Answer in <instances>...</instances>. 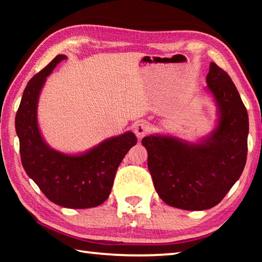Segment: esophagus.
Returning a JSON list of instances; mask_svg holds the SVG:
<instances>
[{
    "instance_id": "34e87169",
    "label": "esophagus",
    "mask_w": 262,
    "mask_h": 262,
    "mask_svg": "<svg viewBox=\"0 0 262 262\" xmlns=\"http://www.w3.org/2000/svg\"><path fill=\"white\" fill-rule=\"evenodd\" d=\"M150 129H151V127H150L149 123L147 121H143V120L136 122L134 126V132L139 139H142V137L147 135L150 132Z\"/></svg>"
}]
</instances>
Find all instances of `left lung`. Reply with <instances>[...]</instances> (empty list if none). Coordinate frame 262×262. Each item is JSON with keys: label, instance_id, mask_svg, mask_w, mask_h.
I'll return each instance as SVG.
<instances>
[{"label": "left lung", "instance_id": "obj_1", "mask_svg": "<svg viewBox=\"0 0 262 262\" xmlns=\"http://www.w3.org/2000/svg\"><path fill=\"white\" fill-rule=\"evenodd\" d=\"M207 83L220 112L219 125L209 137L198 144L161 135L142 140L159 198L185 210L219 205L246 164L248 115L237 88L214 62Z\"/></svg>", "mask_w": 262, "mask_h": 262}]
</instances>
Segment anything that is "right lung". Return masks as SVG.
<instances>
[{"instance_id": "add662e5", "label": "right lung", "mask_w": 262, "mask_h": 262, "mask_svg": "<svg viewBox=\"0 0 262 262\" xmlns=\"http://www.w3.org/2000/svg\"><path fill=\"white\" fill-rule=\"evenodd\" d=\"M64 59V55L55 56L30 79L17 111L15 126L21 164L30 178L55 205L84 209L107 200L118 166L137 139L127 132L78 156H69L48 147L37 122L38 99L46 77Z\"/></svg>"}]
</instances>
